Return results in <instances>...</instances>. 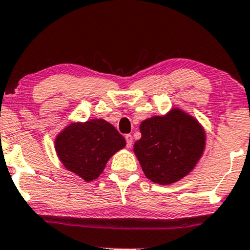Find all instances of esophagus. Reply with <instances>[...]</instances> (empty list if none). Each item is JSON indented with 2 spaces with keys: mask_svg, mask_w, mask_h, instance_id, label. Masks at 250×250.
Masks as SVG:
<instances>
[{
  "mask_svg": "<svg viewBox=\"0 0 250 250\" xmlns=\"http://www.w3.org/2000/svg\"><path fill=\"white\" fill-rule=\"evenodd\" d=\"M125 140H126V146L130 148V147L132 146V143H133V137H132L131 134H126L125 135Z\"/></svg>",
  "mask_w": 250,
  "mask_h": 250,
  "instance_id": "1",
  "label": "esophagus"
}]
</instances>
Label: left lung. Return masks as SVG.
I'll use <instances>...</instances> for the list:
<instances>
[{"mask_svg": "<svg viewBox=\"0 0 250 250\" xmlns=\"http://www.w3.org/2000/svg\"><path fill=\"white\" fill-rule=\"evenodd\" d=\"M141 138L133 152L145 176L154 183H176L196 168L206 145V132L199 120L180 107L141 122Z\"/></svg>", "mask_w": 250, "mask_h": 250, "instance_id": "left-lung-1", "label": "left lung"}]
</instances>
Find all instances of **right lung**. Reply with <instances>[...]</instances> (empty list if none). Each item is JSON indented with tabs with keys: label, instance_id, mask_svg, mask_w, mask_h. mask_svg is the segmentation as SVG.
<instances>
[{
	"label": "right lung",
	"instance_id": "obj_1",
	"mask_svg": "<svg viewBox=\"0 0 250 250\" xmlns=\"http://www.w3.org/2000/svg\"><path fill=\"white\" fill-rule=\"evenodd\" d=\"M125 146L124 137L115 126L96 118L70 123L54 140L55 152L63 167L85 182L100 177L107 161Z\"/></svg>",
	"mask_w": 250,
	"mask_h": 250
}]
</instances>
